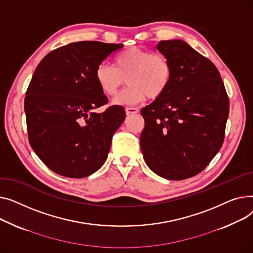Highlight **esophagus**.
Wrapping results in <instances>:
<instances>
[{"mask_svg":"<svg viewBox=\"0 0 253 253\" xmlns=\"http://www.w3.org/2000/svg\"><path fill=\"white\" fill-rule=\"evenodd\" d=\"M126 114H136L139 112V109L136 107H126Z\"/></svg>","mask_w":253,"mask_h":253,"instance_id":"34e87169","label":"esophagus"}]
</instances>
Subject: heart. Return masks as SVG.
<instances>
[{
	"label": "heart",
	"instance_id": "b5f03b06",
	"mask_svg": "<svg viewBox=\"0 0 253 253\" xmlns=\"http://www.w3.org/2000/svg\"><path fill=\"white\" fill-rule=\"evenodd\" d=\"M172 74V64L167 55L129 48L114 57L113 66L100 64L95 79L101 92L107 96H115L126 79L129 85L114 99V104L135 105L147 97L156 99L165 94Z\"/></svg>",
	"mask_w": 253,
	"mask_h": 253
}]
</instances>
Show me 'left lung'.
<instances>
[{
    "label": "left lung",
    "mask_w": 253,
    "mask_h": 253,
    "mask_svg": "<svg viewBox=\"0 0 253 253\" xmlns=\"http://www.w3.org/2000/svg\"><path fill=\"white\" fill-rule=\"evenodd\" d=\"M157 49L172 64L167 92L141 110L140 144L149 169L180 181L201 172L219 151L229 116V97L209 58L181 40L160 41Z\"/></svg>",
    "instance_id": "left-lung-1"
}]
</instances>
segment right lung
Returning a JSON list of instances; mask_svg holds the SVG:
<instances>
[{
    "label": "right lung",
    "instance_id": "1",
    "mask_svg": "<svg viewBox=\"0 0 253 253\" xmlns=\"http://www.w3.org/2000/svg\"><path fill=\"white\" fill-rule=\"evenodd\" d=\"M123 43L71 42L42 58L24 99L28 141L54 172L81 179L105 162L114 132L126 118L123 106L108 104L95 71Z\"/></svg>",
    "mask_w": 253,
    "mask_h": 253
}]
</instances>
